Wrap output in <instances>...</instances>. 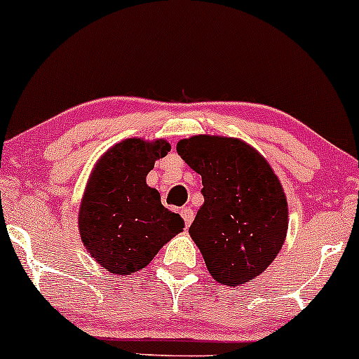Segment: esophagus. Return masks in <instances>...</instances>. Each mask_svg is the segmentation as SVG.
<instances>
[{
  "label": "esophagus",
  "mask_w": 359,
  "mask_h": 359,
  "mask_svg": "<svg viewBox=\"0 0 359 359\" xmlns=\"http://www.w3.org/2000/svg\"><path fill=\"white\" fill-rule=\"evenodd\" d=\"M181 217H183L184 225H187V227H190V224L193 222V217H195V213H193L191 208L184 207V208H181Z\"/></svg>",
  "instance_id": "obj_1"
}]
</instances>
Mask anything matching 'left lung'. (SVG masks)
Here are the masks:
<instances>
[{
    "mask_svg": "<svg viewBox=\"0 0 359 359\" xmlns=\"http://www.w3.org/2000/svg\"><path fill=\"white\" fill-rule=\"evenodd\" d=\"M176 151L203 184L191 239L217 281L244 285L273 263L287 236L280 181L259 152L232 137L195 135Z\"/></svg>",
    "mask_w": 359,
    "mask_h": 359,
    "instance_id": "left-lung-1",
    "label": "left lung"
}]
</instances>
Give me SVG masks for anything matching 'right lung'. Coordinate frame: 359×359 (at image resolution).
I'll use <instances>...</instances> for the list:
<instances>
[{
	"label": "right lung",
	"mask_w": 359,
	"mask_h": 359,
	"mask_svg": "<svg viewBox=\"0 0 359 359\" xmlns=\"http://www.w3.org/2000/svg\"><path fill=\"white\" fill-rule=\"evenodd\" d=\"M166 140L127 139L98 161L79 208V232L90 255L115 275L147 266L184 229L180 213L161 203L146 176L169 151Z\"/></svg>",
	"instance_id": "1"
}]
</instances>
